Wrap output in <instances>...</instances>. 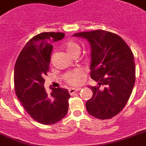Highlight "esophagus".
I'll return each mask as SVG.
<instances>
[{
  "label": "esophagus",
  "instance_id": "1",
  "mask_svg": "<svg viewBox=\"0 0 146 146\" xmlns=\"http://www.w3.org/2000/svg\"><path fill=\"white\" fill-rule=\"evenodd\" d=\"M81 89V88H78V89H74V88H70V89L69 90V94L72 96V95H74L76 93H77L78 90H80Z\"/></svg>",
  "mask_w": 146,
  "mask_h": 146
}]
</instances>
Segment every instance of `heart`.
I'll use <instances>...</instances> for the list:
<instances>
[{"mask_svg":"<svg viewBox=\"0 0 146 146\" xmlns=\"http://www.w3.org/2000/svg\"><path fill=\"white\" fill-rule=\"evenodd\" d=\"M64 48L66 51L71 56H74L75 55L80 54V46L77 42L73 40H69L64 44ZM83 77V72L81 70H75L74 72H69L65 77V80L68 84L71 85H78L82 82Z\"/></svg>","mask_w":146,"mask_h":146,"instance_id":"heart-1","label":"heart"}]
</instances>
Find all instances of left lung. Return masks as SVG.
Segmentation results:
<instances>
[{
	"label": "left lung",
	"mask_w": 146,
	"mask_h": 146,
	"mask_svg": "<svg viewBox=\"0 0 146 146\" xmlns=\"http://www.w3.org/2000/svg\"><path fill=\"white\" fill-rule=\"evenodd\" d=\"M73 36L85 38L91 48L90 77L98 85L89 87L93 96L86 102L87 111L100 119L112 118L125 106L134 87L133 53L121 37L110 32L99 29Z\"/></svg>",
	"instance_id": "obj_1"
}]
</instances>
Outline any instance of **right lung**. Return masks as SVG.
Wrapping results in <instances>:
<instances>
[{
    "label": "right lung",
    "mask_w": 146,
    "mask_h": 146,
    "mask_svg": "<svg viewBox=\"0 0 146 146\" xmlns=\"http://www.w3.org/2000/svg\"><path fill=\"white\" fill-rule=\"evenodd\" d=\"M61 33H42L33 37L21 50L14 66L16 95L28 114L42 125H53L66 115L69 91L52 88L50 95L44 88L49 71L52 42L64 37Z\"/></svg>",
    "instance_id": "1"
}]
</instances>
